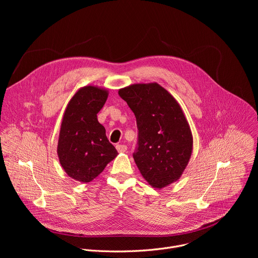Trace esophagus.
I'll use <instances>...</instances> for the list:
<instances>
[{
    "label": "esophagus",
    "mask_w": 258,
    "mask_h": 258,
    "mask_svg": "<svg viewBox=\"0 0 258 258\" xmlns=\"http://www.w3.org/2000/svg\"><path fill=\"white\" fill-rule=\"evenodd\" d=\"M116 150L119 153H124L127 150V147L125 145H116Z\"/></svg>",
    "instance_id": "1"
}]
</instances>
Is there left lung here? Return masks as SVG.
Returning <instances> with one entry per match:
<instances>
[{"label":"left lung","instance_id":"obj_1","mask_svg":"<svg viewBox=\"0 0 258 258\" xmlns=\"http://www.w3.org/2000/svg\"><path fill=\"white\" fill-rule=\"evenodd\" d=\"M139 130L135 162L150 186L162 189L185 171L193 151V135L178 102L157 83L119 89Z\"/></svg>","mask_w":258,"mask_h":258}]
</instances>
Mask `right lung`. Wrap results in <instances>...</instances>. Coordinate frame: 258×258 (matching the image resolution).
I'll return each mask as SVG.
<instances>
[{"label":"right lung","instance_id":"add662e5","mask_svg":"<svg viewBox=\"0 0 258 258\" xmlns=\"http://www.w3.org/2000/svg\"><path fill=\"white\" fill-rule=\"evenodd\" d=\"M108 95V90L97 86L83 87L63 113L57 146L59 162L68 176L81 182L92 181L118 154L97 118Z\"/></svg>","mask_w":258,"mask_h":258}]
</instances>
